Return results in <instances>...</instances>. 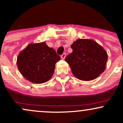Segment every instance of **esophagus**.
<instances>
[{
	"mask_svg": "<svg viewBox=\"0 0 123 123\" xmlns=\"http://www.w3.org/2000/svg\"><path fill=\"white\" fill-rule=\"evenodd\" d=\"M61 58L62 59V60H65V58L66 57V53H63V54L61 56Z\"/></svg>",
	"mask_w": 123,
	"mask_h": 123,
	"instance_id": "34e87169",
	"label": "esophagus"
}]
</instances>
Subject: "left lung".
I'll use <instances>...</instances> for the list:
<instances>
[{
  "instance_id": "1",
  "label": "left lung",
  "mask_w": 123,
  "mask_h": 123,
  "mask_svg": "<svg viewBox=\"0 0 123 123\" xmlns=\"http://www.w3.org/2000/svg\"><path fill=\"white\" fill-rule=\"evenodd\" d=\"M70 47L73 51L66 57L65 61L76 78L90 81L104 72L108 61V54L95 41L77 39Z\"/></svg>"
}]
</instances>
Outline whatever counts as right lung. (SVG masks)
<instances>
[{
  "instance_id": "1",
  "label": "right lung",
  "mask_w": 123,
  "mask_h": 123,
  "mask_svg": "<svg viewBox=\"0 0 123 123\" xmlns=\"http://www.w3.org/2000/svg\"><path fill=\"white\" fill-rule=\"evenodd\" d=\"M60 60L54 49L49 47L46 42L30 43L18 54L17 65L26 80L42 84L51 78L55 63Z\"/></svg>"
}]
</instances>
